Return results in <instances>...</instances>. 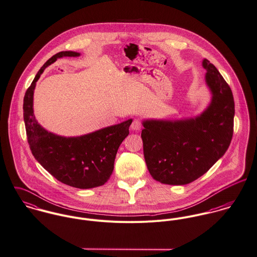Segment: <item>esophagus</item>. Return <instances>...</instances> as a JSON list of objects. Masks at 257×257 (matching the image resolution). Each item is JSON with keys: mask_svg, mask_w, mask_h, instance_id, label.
I'll list each match as a JSON object with an SVG mask.
<instances>
[{"mask_svg": "<svg viewBox=\"0 0 257 257\" xmlns=\"http://www.w3.org/2000/svg\"><path fill=\"white\" fill-rule=\"evenodd\" d=\"M142 128V122L139 119H135L131 124V129L134 131H139Z\"/></svg>", "mask_w": 257, "mask_h": 257, "instance_id": "34e87169", "label": "esophagus"}]
</instances>
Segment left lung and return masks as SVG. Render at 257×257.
<instances>
[{
  "label": "left lung",
  "mask_w": 257,
  "mask_h": 257,
  "mask_svg": "<svg viewBox=\"0 0 257 257\" xmlns=\"http://www.w3.org/2000/svg\"><path fill=\"white\" fill-rule=\"evenodd\" d=\"M206 83L213 98L195 119L144 121L143 150L147 168L164 184H188L209 171L224 156L232 138L234 101L231 89L207 59Z\"/></svg>",
  "instance_id": "1"
}]
</instances>
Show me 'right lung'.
Returning <instances> with one entry per match:
<instances>
[{"mask_svg": "<svg viewBox=\"0 0 257 257\" xmlns=\"http://www.w3.org/2000/svg\"><path fill=\"white\" fill-rule=\"evenodd\" d=\"M62 51L46 61L26 91L24 119L30 151L52 176L72 187L87 189L103 185L110 177L118 148L129 134L132 119L81 137L65 138L43 129L33 115V90L44 69L58 58L76 57Z\"/></svg>", "mask_w": 257, "mask_h": 257, "instance_id": "add662e5", "label": "right lung"}]
</instances>
